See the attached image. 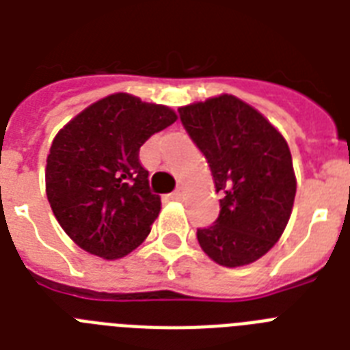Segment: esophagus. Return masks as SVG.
Segmentation results:
<instances>
[{"mask_svg":"<svg viewBox=\"0 0 350 350\" xmlns=\"http://www.w3.org/2000/svg\"><path fill=\"white\" fill-rule=\"evenodd\" d=\"M170 200H176V202H181L183 198H185V192H183V189H178V191H174L172 194H169Z\"/></svg>","mask_w":350,"mask_h":350,"instance_id":"obj_1","label":"esophagus"}]
</instances>
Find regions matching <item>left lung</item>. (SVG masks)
<instances>
[{"mask_svg": "<svg viewBox=\"0 0 350 350\" xmlns=\"http://www.w3.org/2000/svg\"><path fill=\"white\" fill-rule=\"evenodd\" d=\"M181 123L207 158L219 216L198 229L203 252L218 265L243 267L282 238L293 213L296 176L282 132L254 107L219 94L178 109Z\"/></svg>", "mask_w": 350, "mask_h": 350, "instance_id": "8db88e82", "label": "left lung"}]
</instances>
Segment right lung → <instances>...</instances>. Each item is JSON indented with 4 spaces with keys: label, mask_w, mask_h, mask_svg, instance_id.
Wrapping results in <instances>:
<instances>
[{
    "label": "right lung",
    "mask_w": 350,
    "mask_h": 350,
    "mask_svg": "<svg viewBox=\"0 0 350 350\" xmlns=\"http://www.w3.org/2000/svg\"><path fill=\"white\" fill-rule=\"evenodd\" d=\"M176 120L169 107L118 92L57 132L46 156V198L78 247L118 260L145 241L161 200L150 192L139 147Z\"/></svg>",
    "instance_id": "right-lung-1"
}]
</instances>
